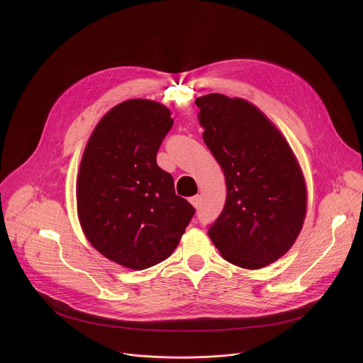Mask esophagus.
<instances>
[{
  "mask_svg": "<svg viewBox=\"0 0 363 363\" xmlns=\"http://www.w3.org/2000/svg\"><path fill=\"white\" fill-rule=\"evenodd\" d=\"M189 202L195 206V208H198V205H199V202H201V198L198 196V195H195V196H192V198H189Z\"/></svg>",
  "mask_w": 363,
  "mask_h": 363,
  "instance_id": "1",
  "label": "esophagus"
}]
</instances>
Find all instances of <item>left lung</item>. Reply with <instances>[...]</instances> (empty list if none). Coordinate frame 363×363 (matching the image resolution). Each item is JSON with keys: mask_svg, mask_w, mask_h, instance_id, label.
<instances>
[{"mask_svg": "<svg viewBox=\"0 0 363 363\" xmlns=\"http://www.w3.org/2000/svg\"><path fill=\"white\" fill-rule=\"evenodd\" d=\"M203 142L224 171L227 199L208 235L242 269H262L294 244L306 217V184L294 153L267 116L244 99H195Z\"/></svg>", "mask_w": 363, "mask_h": 363, "instance_id": "8db88e82", "label": "left lung"}]
</instances>
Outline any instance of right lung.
Segmentation results:
<instances>
[{"label":"right lung","instance_id":"obj_1","mask_svg":"<svg viewBox=\"0 0 363 363\" xmlns=\"http://www.w3.org/2000/svg\"><path fill=\"white\" fill-rule=\"evenodd\" d=\"M172 125L158 101H122L100 119L82 157L76 194L83 233L100 254L132 270L167 260L195 214L157 164Z\"/></svg>","mask_w":363,"mask_h":363}]
</instances>
